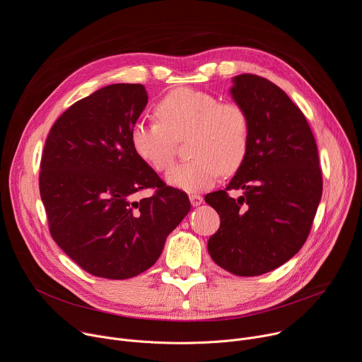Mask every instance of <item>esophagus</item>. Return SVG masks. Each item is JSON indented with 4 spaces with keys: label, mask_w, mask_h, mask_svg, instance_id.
Segmentation results:
<instances>
[{
    "label": "esophagus",
    "mask_w": 362,
    "mask_h": 362,
    "mask_svg": "<svg viewBox=\"0 0 362 362\" xmlns=\"http://www.w3.org/2000/svg\"><path fill=\"white\" fill-rule=\"evenodd\" d=\"M189 202H191L192 207H197V206H200L203 203V197L199 196V194H191Z\"/></svg>",
    "instance_id": "esophagus-1"
}]
</instances>
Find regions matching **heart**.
Instances as JSON below:
<instances>
[{
	"label": "heart",
	"instance_id": "1",
	"mask_svg": "<svg viewBox=\"0 0 362 362\" xmlns=\"http://www.w3.org/2000/svg\"><path fill=\"white\" fill-rule=\"evenodd\" d=\"M158 122L137 120L130 129L136 156L156 173H165L175 158L177 141L188 137L189 160L175 165L166 175L171 187L197 192L243 165L251 145V120L236 101L180 87L166 93L155 105Z\"/></svg>",
	"mask_w": 362,
	"mask_h": 362
}]
</instances>
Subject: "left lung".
Wrapping results in <instances>:
<instances>
[{"label":"left lung","instance_id":"1","mask_svg":"<svg viewBox=\"0 0 362 362\" xmlns=\"http://www.w3.org/2000/svg\"><path fill=\"white\" fill-rule=\"evenodd\" d=\"M230 90L251 120V145L225 189L204 197L220 216L209 239L211 259L254 276L293 258L308 239L322 197L317 145L301 110L274 82L242 74ZM229 190H242L232 198Z\"/></svg>","mask_w":362,"mask_h":362}]
</instances>
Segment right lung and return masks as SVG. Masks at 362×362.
<instances>
[{"mask_svg":"<svg viewBox=\"0 0 362 362\" xmlns=\"http://www.w3.org/2000/svg\"><path fill=\"white\" fill-rule=\"evenodd\" d=\"M146 104L142 84L107 86L72 104L46 139L39 187L49 232L95 276L126 280L151 268L191 209L132 149L130 129ZM148 187L153 196L137 202Z\"/></svg>","mask_w":362,"mask_h":362,"instance_id":"add662e5","label":"right lung"}]
</instances>
